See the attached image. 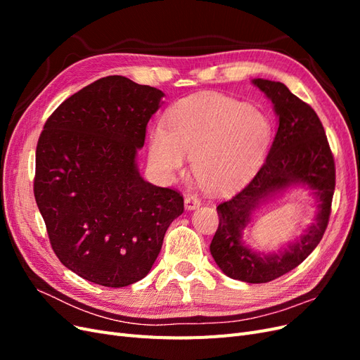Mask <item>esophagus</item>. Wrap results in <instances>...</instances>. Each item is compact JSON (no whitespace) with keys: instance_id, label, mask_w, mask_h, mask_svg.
<instances>
[{"instance_id":"obj_1","label":"esophagus","mask_w":360,"mask_h":360,"mask_svg":"<svg viewBox=\"0 0 360 360\" xmlns=\"http://www.w3.org/2000/svg\"><path fill=\"white\" fill-rule=\"evenodd\" d=\"M184 205H186L188 210H193L201 205V200L197 193H188L186 197H184Z\"/></svg>"}]
</instances>
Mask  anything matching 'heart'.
<instances>
[{
	"label": "heart",
	"instance_id": "heart-1",
	"mask_svg": "<svg viewBox=\"0 0 360 360\" xmlns=\"http://www.w3.org/2000/svg\"><path fill=\"white\" fill-rule=\"evenodd\" d=\"M270 141L267 118L255 108L224 94L188 97L167 112L165 129L150 135V160L176 172L192 156L201 186L221 191L248 177L264 158Z\"/></svg>",
	"mask_w": 360,
	"mask_h": 360
}]
</instances>
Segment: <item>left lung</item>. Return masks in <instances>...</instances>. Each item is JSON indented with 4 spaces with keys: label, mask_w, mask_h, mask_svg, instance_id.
I'll return each instance as SVG.
<instances>
[{
    "label": "left lung",
    "mask_w": 360,
    "mask_h": 360,
    "mask_svg": "<svg viewBox=\"0 0 360 360\" xmlns=\"http://www.w3.org/2000/svg\"><path fill=\"white\" fill-rule=\"evenodd\" d=\"M275 105L278 132L266 162L245 186L216 207L219 226L210 243L216 264L226 276L249 284H264L297 267L317 248L328 228L335 192V159L324 127L312 108L282 82L254 79ZM302 182L319 198L316 224L284 253L259 256L241 243V231L261 199Z\"/></svg>",
    "instance_id": "left-lung-1"
}]
</instances>
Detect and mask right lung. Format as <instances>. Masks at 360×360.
<instances>
[{
  "label": "right lung",
  "mask_w": 360,
  "mask_h": 360,
  "mask_svg": "<svg viewBox=\"0 0 360 360\" xmlns=\"http://www.w3.org/2000/svg\"><path fill=\"white\" fill-rule=\"evenodd\" d=\"M162 97L155 86L106 76L64 101L39 136L34 197L51 246L94 284L143 279L184 210L180 192L146 181L135 163Z\"/></svg>",
  "instance_id": "1"
}]
</instances>
